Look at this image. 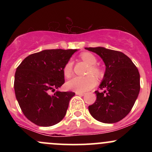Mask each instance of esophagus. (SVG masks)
<instances>
[{
    "label": "esophagus",
    "instance_id": "esophagus-1",
    "mask_svg": "<svg viewBox=\"0 0 152 152\" xmlns=\"http://www.w3.org/2000/svg\"><path fill=\"white\" fill-rule=\"evenodd\" d=\"M76 95H78V96H84L85 93H80V92H76Z\"/></svg>",
    "mask_w": 152,
    "mask_h": 152
}]
</instances>
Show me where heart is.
I'll list each match as a JSON object with an SVG mask.
<instances>
[{
    "mask_svg": "<svg viewBox=\"0 0 152 152\" xmlns=\"http://www.w3.org/2000/svg\"><path fill=\"white\" fill-rule=\"evenodd\" d=\"M79 58L90 65V69H88V74H92L99 78L102 77V71L98 66L95 65L97 60L93 54L88 52H84L80 54ZM63 72L66 78H69L71 76L73 73V63L71 61H69L65 64L63 69ZM96 83V79L92 75H88L87 76H75L66 83V87L69 90L83 93L93 88Z\"/></svg>",
    "mask_w": 152,
    "mask_h": 152,
    "instance_id": "1",
    "label": "heart"
}]
</instances>
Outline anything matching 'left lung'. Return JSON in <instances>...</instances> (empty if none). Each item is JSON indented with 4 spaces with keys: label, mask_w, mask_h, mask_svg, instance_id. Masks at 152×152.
Segmentation results:
<instances>
[{
    "label": "left lung",
    "mask_w": 152,
    "mask_h": 152,
    "mask_svg": "<svg viewBox=\"0 0 152 152\" xmlns=\"http://www.w3.org/2000/svg\"><path fill=\"white\" fill-rule=\"evenodd\" d=\"M98 54L106 65L104 79L96 91V100L88 106L91 115L97 121L116 123L128 115L140 90V76L132 60L117 50L104 47L85 48Z\"/></svg>",
    "instance_id": "8db88e82"
}]
</instances>
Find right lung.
I'll list each match as a JSON object with an SVG mask.
<instances>
[{
    "mask_svg": "<svg viewBox=\"0 0 152 152\" xmlns=\"http://www.w3.org/2000/svg\"><path fill=\"white\" fill-rule=\"evenodd\" d=\"M76 49H50L31 54L15 74V97L21 111L31 122L41 126L56 124L66 114L74 92L56 91L64 83L65 64Z\"/></svg>",
    "mask_w": 152,
    "mask_h": 152,
    "instance_id": "obj_1",
    "label": "right lung"
}]
</instances>
